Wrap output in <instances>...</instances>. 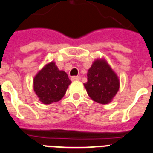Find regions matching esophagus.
<instances>
[{
	"mask_svg": "<svg viewBox=\"0 0 153 153\" xmlns=\"http://www.w3.org/2000/svg\"><path fill=\"white\" fill-rule=\"evenodd\" d=\"M81 79V77L80 76H72L71 80L72 81H76V80H80Z\"/></svg>",
	"mask_w": 153,
	"mask_h": 153,
	"instance_id": "esophagus-1",
	"label": "esophagus"
}]
</instances>
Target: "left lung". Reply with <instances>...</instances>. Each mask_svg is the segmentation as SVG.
Segmentation results:
<instances>
[{"mask_svg":"<svg viewBox=\"0 0 153 153\" xmlns=\"http://www.w3.org/2000/svg\"><path fill=\"white\" fill-rule=\"evenodd\" d=\"M88 95L94 102L108 104L119 90L120 82L116 73L105 59H96L87 72L84 83Z\"/></svg>","mask_w":153,"mask_h":153,"instance_id":"obj_1","label":"left lung"}]
</instances>
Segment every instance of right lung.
<instances>
[{
  "instance_id": "add662e5",
  "label": "right lung",
  "mask_w": 153,
  "mask_h": 153,
  "mask_svg": "<svg viewBox=\"0 0 153 153\" xmlns=\"http://www.w3.org/2000/svg\"><path fill=\"white\" fill-rule=\"evenodd\" d=\"M71 83L67 73L58 69L55 62L45 65L33 80L35 93L45 105L61 100Z\"/></svg>"
}]
</instances>
